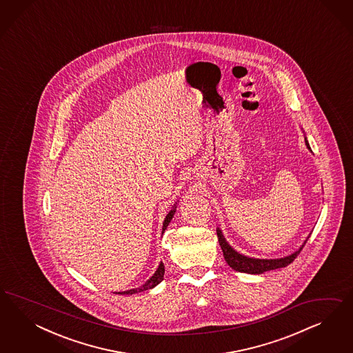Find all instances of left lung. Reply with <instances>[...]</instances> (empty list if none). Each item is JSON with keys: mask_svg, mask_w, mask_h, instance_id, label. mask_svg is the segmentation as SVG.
Wrapping results in <instances>:
<instances>
[{"mask_svg": "<svg viewBox=\"0 0 353 353\" xmlns=\"http://www.w3.org/2000/svg\"><path fill=\"white\" fill-rule=\"evenodd\" d=\"M305 143H307V148L310 150V143H308L307 139H305ZM217 238H219V243L221 246L225 260L229 264V267L233 268L236 272L250 273V274H260V273H264L268 270L288 267L299 255L303 247L305 246V243H304L296 252H294L290 256L267 260V259H252V257L243 256V255L238 254L236 251H234L232 247L228 245V242L225 241L224 235L221 234L220 229H217Z\"/></svg>", "mask_w": 353, "mask_h": 353, "instance_id": "left-lung-1", "label": "left lung"}]
</instances>
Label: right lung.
<instances>
[{"label":"right lung","instance_id":"obj_1","mask_svg":"<svg viewBox=\"0 0 353 353\" xmlns=\"http://www.w3.org/2000/svg\"><path fill=\"white\" fill-rule=\"evenodd\" d=\"M174 212H176V207L170 211V214L165 216V220H164V223H163V232L167 229V226L171 223L172 217H173ZM163 277H164V265H163V263H161L159 268H158V270L154 273V276L150 278L146 283H143L141 288H139V289L128 290V291H123V292H118V294H120V295H129V294H136V292H139V291L152 289V288H155L158 283H161V281H163Z\"/></svg>","mask_w":353,"mask_h":353}]
</instances>
